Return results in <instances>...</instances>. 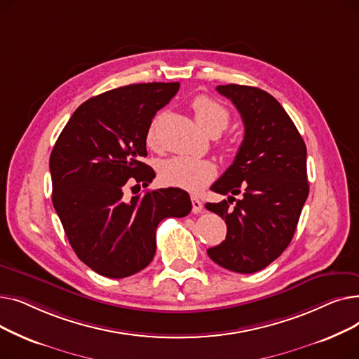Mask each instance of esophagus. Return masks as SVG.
Returning a JSON list of instances; mask_svg holds the SVG:
<instances>
[{
    "label": "esophagus",
    "mask_w": 359,
    "mask_h": 359,
    "mask_svg": "<svg viewBox=\"0 0 359 359\" xmlns=\"http://www.w3.org/2000/svg\"><path fill=\"white\" fill-rule=\"evenodd\" d=\"M202 210H203L202 202L198 198H192V212L199 214V212H202Z\"/></svg>",
    "instance_id": "1"
}]
</instances>
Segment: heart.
<instances>
[{
	"label": "heart",
	"mask_w": 359,
	"mask_h": 359,
	"mask_svg": "<svg viewBox=\"0 0 359 359\" xmlns=\"http://www.w3.org/2000/svg\"><path fill=\"white\" fill-rule=\"evenodd\" d=\"M194 116L198 125L211 134L227 128L230 111L217 100L208 96H198L192 102ZM148 145L156 144V126L149 128L147 134ZM217 176V167L211 160L192 157H173L163 161L158 168V179L165 186L179 187L187 192H201Z\"/></svg>",
	"instance_id": "heart-1"
}]
</instances>
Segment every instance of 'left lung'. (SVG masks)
<instances>
[{
    "mask_svg": "<svg viewBox=\"0 0 359 359\" xmlns=\"http://www.w3.org/2000/svg\"><path fill=\"white\" fill-rule=\"evenodd\" d=\"M217 91L240 111L244 138L233 164L211 186L229 199L205 203L227 224V237L206 252L225 269L253 273L292 240L309 196L307 148L288 113L265 90L227 84Z\"/></svg>",
    "mask_w": 359,
    "mask_h": 359,
    "instance_id": "8db88e82",
    "label": "left lung"
}]
</instances>
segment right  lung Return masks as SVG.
Returning <instances> with one entry per match:
<instances>
[{
    "label": "right lung",
    "instance_id": "add662e5",
    "mask_svg": "<svg viewBox=\"0 0 359 359\" xmlns=\"http://www.w3.org/2000/svg\"><path fill=\"white\" fill-rule=\"evenodd\" d=\"M179 87L142 83L102 93L74 111L53 145V208L75 255L99 275L119 279L147 268L158 224L192 210L189 194L179 187L123 198L128 183L148 186L156 177L140 158L147 156L153 118Z\"/></svg>",
    "mask_w": 359,
    "mask_h": 359
}]
</instances>
